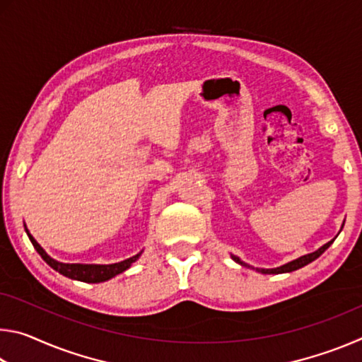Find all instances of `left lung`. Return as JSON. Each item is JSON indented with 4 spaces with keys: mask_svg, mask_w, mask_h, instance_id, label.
<instances>
[{
    "mask_svg": "<svg viewBox=\"0 0 362 362\" xmlns=\"http://www.w3.org/2000/svg\"><path fill=\"white\" fill-rule=\"evenodd\" d=\"M343 225H345V222H343ZM343 225H341V228H343ZM341 231V230H340ZM339 236V235H337ZM335 236V238H337ZM334 238V240H335ZM334 240L332 241H329V243H326L324 244V246H321L320 249L317 250H315V252H311V254H306V255H302V257H298V259H296V260H292V262H289V263H284V265H281V267H276V268H254V267H250V265H247L246 262H243L240 257H236V255H231V259L235 260L236 263H240L241 267H247V268H252V269H255V272H259V273H262V274H281V273H291V272H296V269H298V268H302V267H305V265H308V263H311L313 260H316L317 257H320L324 250H326L330 244L334 243Z\"/></svg>",
    "mask_w": 362,
    "mask_h": 362,
    "instance_id": "obj_1",
    "label": "left lung"
}]
</instances>
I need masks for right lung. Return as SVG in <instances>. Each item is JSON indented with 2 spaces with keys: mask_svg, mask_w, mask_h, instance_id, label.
Returning <instances> with one entry per match:
<instances>
[{
  "mask_svg": "<svg viewBox=\"0 0 362 362\" xmlns=\"http://www.w3.org/2000/svg\"><path fill=\"white\" fill-rule=\"evenodd\" d=\"M25 233L32 241L33 247L36 249V252L41 255V259L45 260L49 267L52 269H56L64 276L70 278V279H76V281H83V283H103V281H108L115 278L116 274H119L122 272H126L134 262H136L140 255H142V250L137 255L129 257V259L118 262V263H110V265H95V263H62L54 260L51 255H47V252L42 249L38 243H36L35 238L30 235V231L25 225Z\"/></svg>",
  "mask_w": 362,
  "mask_h": 362,
  "instance_id": "right-lung-1",
  "label": "right lung"
}]
</instances>
